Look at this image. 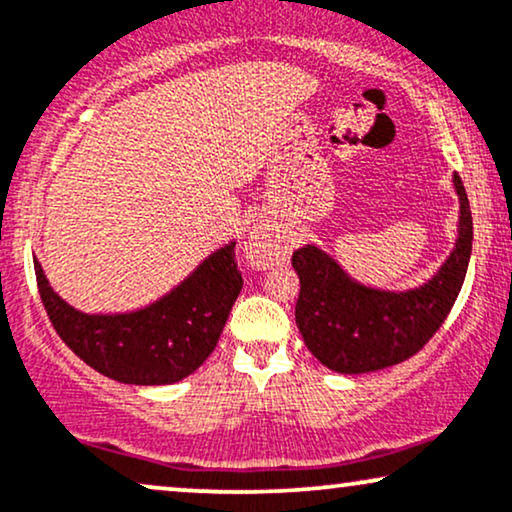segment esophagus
<instances>
[{"mask_svg": "<svg viewBox=\"0 0 512 512\" xmlns=\"http://www.w3.org/2000/svg\"><path fill=\"white\" fill-rule=\"evenodd\" d=\"M286 252V240L279 233H274V229H269V226H257L248 240H245V257L257 269H269L274 264H281L286 260Z\"/></svg>", "mask_w": 512, "mask_h": 512, "instance_id": "1", "label": "esophagus"}]
</instances>
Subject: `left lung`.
<instances>
[{
	"instance_id": "left-lung-1",
	"label": "left lung",
	"mask_w": 512,
	"mask_h": 512,
	"mask_svg": "<svg viewBox=\"0 0 512 512\" xmlns=\"http://www.w3.org/2000/svg\"><path fill=\"white\" fill-rule=\"evenodd\" d=\"M453 188L458 195L453 250L420 286L405 291L369 286L315 243L293 252L300 279L295 324L322 365L338 374L377 372L408 360L439 331L463 288L472 255V212L458 174Z\"/></svg>"
}]
</instances>
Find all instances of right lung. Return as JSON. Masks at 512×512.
Segmentation results:
<instances>
[{"label": "right lung", "instance_id": "add662e5", "mask_svg": "<svg viewBox=\"0 0 512 512\" xmlns=\"http://www.w3.org/2000/svg\"><path fill=\"white\" fill-rule=\"evenodd\" d=\"M42 305L61 341L104 377L133 386L176 384L193 374L217 346L243 276L236 240L214 250L174 291L147 307L88 315L49 286L33 257Z\"/></svg>", "mask_w": 512, "mask_h": 512}]
</instances>
